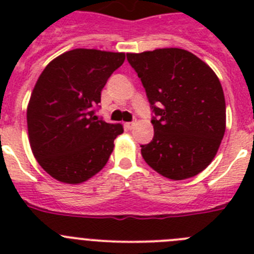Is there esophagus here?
Returning a JSON list of instances; mask_svg holds the SVG:
<instances>
[{"label":"esophagus","instance_id":"34e87169","mask_svg":"<svg viewBox=\"0 0 254 254\" xmlns=\"http://www.w3.org/2000/svg\"><path fill=\"white\" fill-rule=\"evenodd\" d=\"M134 126H136V122H127V123H125V127L127 129H132L134 127Z\"/></svg>","mask_w":254,"mask_h":254}]
</instances>
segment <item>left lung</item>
<instances>
[{
  "label": "left lung",
  "mask_w": 254,
  "mask_h": 254,
  "mask_svg": "<svg viewBox=\"0 0 254 254\" xmlns=\"http://www.w3.org/2000/svg\"><path fill=\"white\" fill-rule=\"evenodd\" d=\"M155 116L154 138L141 145L150 168L173 181L192 178L210 165L226 127L225 98L216 73L193 53L160 48L127 53Z\"/></svg>",
  "instance_id": "8db88e82"
}]
</instances>
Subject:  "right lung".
Here are the masks:
<instances>
[{
	"mask_svg": "<svg viewBox=\"0 0 254 254\" xmlns=\"http://www.w3.org/2000/svg\"><path fill=\"white\" fill-rule=\"evenodd\" d=\"M123 52L76 48L47 64L31 91L26 122L31 151L52 178L80 185L99 173L123 133L96 120L94 108Z\"/></svg>",
	"mask_w": 254,
	"mask_h": 254,
	"instance_id": "add662e5",
	"label": "right lung"
}]
</instances>
